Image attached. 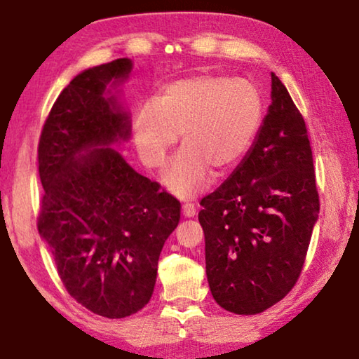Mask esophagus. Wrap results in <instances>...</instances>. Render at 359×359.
Returning a JSON list of instances; mask_svg holds the SVG:
<instances>
[{
  "label": "esophagus",
  "instance_id": "34e87169",
  "mask_svg": "<svg viewBox=\"0 0 359 359\" xmlns=\"http://www.w3.org/2000/svg\"><path fill=\"white\" fill-rule=\"evenodd\" d=\"M182 213L185 218H192V217H195V213H197V208H195L194 203H184Z\"/></svg>",
  "mask_w": 359,
  "mask_h": 359
}]
</instances>
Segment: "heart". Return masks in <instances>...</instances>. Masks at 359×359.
<instances>
[{"label":"heart","instance_id":"heart-1","mask_svg":"<svg viewBox=\"0 0 359 359\" xmlns=\"http://www.w3.org/2000/svg\"><path fill=\"white\" fill-rule=\"evenodd\" d=\"M264 118V98L250 80L194 75L167 83L137 109L133 141L142 164L161 169L179 141L162 182L180 198L207 189L212 170L226 175L251 151Z\"/></svg>","mask_w":359,"mask_h":359}]
</instances>
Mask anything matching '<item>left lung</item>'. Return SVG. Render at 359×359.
<instances>
[{
    "mask_svg": "<svg viewBox=\"0 0 359 359\" xmlns=\"http://www.w3.org/2000/svg\"><path fill=\"white\" fill-rule=\"evenodd\" d=\"M271 100L251 151L200 202L210 290L238 315L264 312L290 292L318 219L307 128L276 74Z\"/></svg>",
    "mask_w": 359,
    "mask_h": 359,
    "instance_id": "1",
    "label": "left lung"
}]
</instances>
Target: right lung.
I'll return each instance as SVG.
<instances>
[{
  "label": "right lung",
  "instance_id": "1",
  "mask_svg": "<svg viewBox=\"0 0 359 359\" xmlns=\"http://www.w3.org/2000/svg\"><path fill=\"white\" fill-rule=\"evenodd\" d=\"M131 59L80 72L55 100L39 140V235L76 302L107 318L140 312L180 203L137 174L114 146L131 136L119 88Z\"/></svg>",
  "mask_w": 359,
  "mask_h": 359
}]
</instances>
